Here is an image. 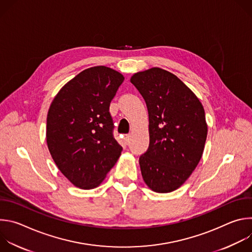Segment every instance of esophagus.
Segmentation results:
<instances>
[{"mask_svg": "<svg viewBox=\"0 0 252 252\" xmlns=\"http://www.w3.org/2000/svg\"><path fill=\"white\" fill-rule=\"evenodd\" d=\"M129 139H130V135H129V134H126V136H125V140H126V143L129 141Z\"/></svg>", "mask_w": 252, "mask_h": 252, "instance_id": "esophagus-1", "label": "esophagus"}]
</instances>
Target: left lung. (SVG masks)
<instances>
[{
    "mask_svg": "<svg viewBox=\"0 0 252 252\" xmlns=\"http://www.w3.org/2000/svg\"><path fill=\"white\" fill-rule=\"evenodd\" d=\"M130 83L149 112L150 146L139 158L142 178L156 192L173 191L202 157L207 136L204 109L192 91L165 69L138 71Z\"/></svg>",
    "mask_w": 252,
    "mask_h": 252,
    "instance_id": "left-lung-1",
    "label": "left lung"
}]
</instances>
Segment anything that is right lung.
<instances>
[{
    "instance_id": "1",
    "label": "right lung",
    "mask_w": 252,
    "mask_h": 252,
    "mask_svg": "<svg viewBox=\"0 0 252 252\" xmlns=\"http://www.w3.org/2000/svg\"><path fill=\"white\" fill-rule=\"evenodd\" d=\"M124 80L111 67L93 66L67 82L51 103L48 148L58 168L77 188L98 187L121 156L110 104Z\"/></svg>"
}]
</instances>
